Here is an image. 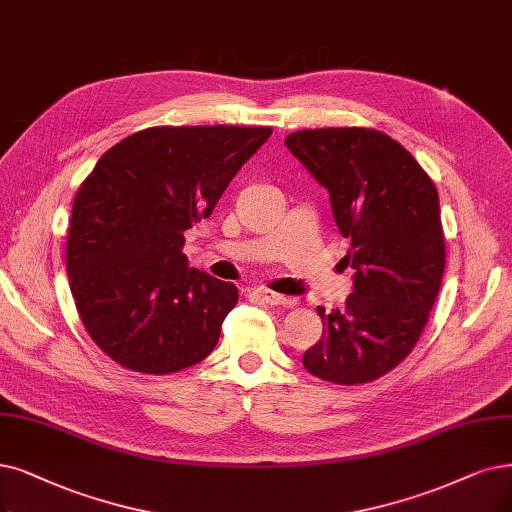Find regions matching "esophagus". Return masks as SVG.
Returning a JSON list of instances; mask_svg holds the SVG:
<instances>
[{"instance_id": "34e87169", "label": "esophagus", "mask_w": 512, "mask_h": 512, "mask_svg": "<svg viewBox=\"0 0 512 512\" xmlns=\"http://www.w3.org/2000/svg\"><path fill=\"white\" fill-rule=\"evenodd\" d=\"M254 294H256L262 302L273 304V306H288V304H292V300H290L288 296H281V294H277V292H273V290H267V288L254 290Z\"/></svg>"}]
</instances>
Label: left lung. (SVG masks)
I'll return each instance as SVG.
<instances>
[{"label":"left lung","instance_id":"left-lung-1","mask_svg":"<svg viewBox=\"0 0 512 512\" xmlns=\"http://www.w3.org/2000/svg\"><path fill=\"white\" fill-rule=\"evenodd\" d=\"M285 147L330 191L344 256L355 273L344 311L317 313L323 338L304 370L342 386L374 382L412 353L445 269L439 193L416 157L372 128H319L285 136Z\"/></svg>","mask_w":512,"mask_h":512}]
</instances>
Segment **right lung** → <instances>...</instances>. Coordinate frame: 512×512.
Returning a JSON list of instances; mask_svg holds the SVG:
<instances>
[{
    "mask_svg": "<svg viewBox=\"0 0 512 512\" xmlns=\"http://www.w3.org/2000/svg\"><path fill=\"white\" fill-rule=\"evenodd\" d=\"M271 128L157 126L130 134L81 182L67 233L77 313L102 353L166 376L206 359L237 288L189 269L185 231L208 218Z\"/></svg>",
    "mask_w": 512,
    "mask_h": 512,
    "instance_id": "1",
    "label": "right lung"
}]
</instances>
